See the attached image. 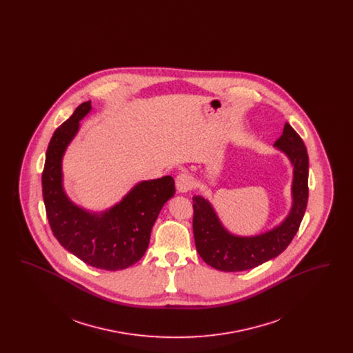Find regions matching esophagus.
Segmentation results:
<instances>
[{"instance_id": "esophagus-1", "label": "esophagus", "mask_w": 353, "mask_h": 353, "mask_svg": "<svg viewBox=\"0 0 353 353\" xmlns=\"http://www.w3.org/2000/svg\"><path fill=\"white\" fill-rule=\"evenodd\" d=\"M176 188L180 193H186L193 188V177L188 173H180L176 177Z\"/></svg>"}]
</instances>
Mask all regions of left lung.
<instances>
[{
  "instance_id": "8db88e82",
  "label": "left lung",
  "mask_w": 353,
  "mask_h": 353,
  "mask_svg": "<svg viewBox=\"0 0 353 353\" xmlns=\"http://www.w3.org/2000/svg\"><path fill=\"white\" fill-rule=\"evenodd\" d=\"M294 165L292 208L276 228L255 236L230 234L219 222L212 205L201 196L193 197V233L202 259L221 271L254 269L278 256L299 230L308 201V154L302 137L285 123L283 134L274 144Z\"/></svg>"
}]
</instances>
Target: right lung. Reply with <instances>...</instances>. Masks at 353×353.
Here are the masks:
<instances>
[{
	"label": "right lung",
	"instance_id": "obj_1",
	"mask_svg": "<svg viewBox=\"0 0 353 353\" xmlns=\"http://www.w3.org/2000/svg\"><path fill=\"white\" fill-rule=\"evenodd\" d=\"M91 110L84 101L51 137L42 172V193L51 232L84 263L117 271L132 266L148 249L151 230L161 208L176 189L170 176L143 181L110 210L92 214L70 201L62 186V157Z\"/></svg>",
	"mask_w": 353,
	"mask_h": 353
}]
</instances>
